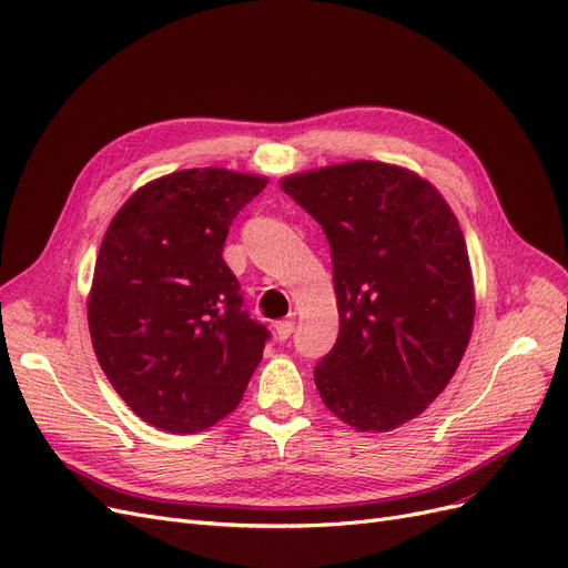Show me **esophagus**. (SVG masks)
I'll list each match as a JSON object with an SVG mask.
<instances>
[{"mask_svg":"<svg viewBox=\"0 0 568 568\" xmlns=\"http://www.w3.org/2000/svg\"><path fill=\"white\" fill-rule=\"evenodd\" d=\"M291 332H294V320H280L274 322V334H277L280 341H286L291 336Z\"/></svg>","mask_w":568,"mask_h":568,"instance_id":"esophagus-1","label":"esophagus"}]
</instances>
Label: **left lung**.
I'll return each mask as SVG.
<instances>
[{"mask_svg":"<svg viewBox=\"0 0 568 568\" xmlns=\"http://www.w3.org/2000/svg\"><path fill=\"white\" fill-rule=\"evenodd\" d=\"M280 184L332 248L341 326L315 367L324 405L357 432L419 417L457 372L476 313L469 253L448 201L412 170L379 161Z\"/></svg>","mask_w":568,"mask_h":568,"instance_id":"obj_1","label":"left lung"}]
</instances>
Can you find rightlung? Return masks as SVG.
I'll use <instances>...</instances> for the list:
<instances>
[{
    "instance_id": "right-lung-1",
    "label": "right lung",
    "mask_w": 568,
    "mask_h": 568,
    "mask_svg": "<svg viewBox=\"0 0 568 568\" xmlns=\"http://www.w3.org/2000/svg\"><path fill=\"white\" fill-rule=\"evenodd\" d=\"M267 184L225 168L178 170L123 203L88 298L92 346L136 417L196 434L242 403L270 332L222 261L232 220Z\"/></svg>"
}]
</instances>
